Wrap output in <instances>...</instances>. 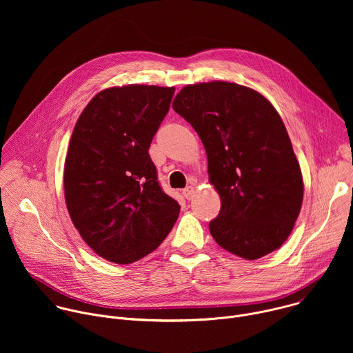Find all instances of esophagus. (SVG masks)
Returning <instances> with one entry per match:
<instances>
[{"instance_id": "obj_1", "label": "esophagus", "mask_w": 353, "mask_h": 353, "mask_svg": "<svg viewBox=\"0 0 353 353\" xmlns=\"http://www.w3.org/2000/svg\"><path fill=\"white\" fill-rule=\"evenodd\" d=\"M183 195H184L185 199H191L192 195H194V187H191V185L185 187V188L183 190Z\"/></svg>"}]
</instances>
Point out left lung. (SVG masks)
<instances>
[{
    "instance_id": "8db88e82",
    "label": "left lung",
    "mask_w": 353,
    "mask_h": 353,
    "mask_svg": "<svg viewBox=\"0 0 353 353\" xmlns=\"http://www.w3.org/2000/svg\"><path fill=\"white\" fill-rule=\"evenodd\" d=\"M173 110L205 146L222 201L210 222L215 241L245 260L279 248L299 216L303 177L275 108L254 89L214 81L184 86Z\"/></svg>"
}]
</instances>
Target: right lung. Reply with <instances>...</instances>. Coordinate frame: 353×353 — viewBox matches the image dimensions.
<instances>
[{
  "label": "right lung",
  "instance_id": "1",
  "mask_svg": "<svg viewBox=\"0 0 353 353\" xmlns=\"http://www.w3.org/2000/svg\"><path fill=\"white\" fill-rule=\"evenodd\" d=\"M174 88L127 85L99 92L81 113L64 166L65 204L96 254L131 264L161 245L180 205L163 192L149 146Z\"/></svg>",
  "mask_w": 353,
  "mask_h": 353
}]
</instances>
